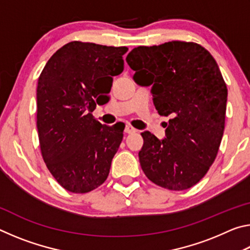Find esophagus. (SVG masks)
<instances>
[{"instance_id": "esophagus-1", "label": "esophagus", "mask_w": 250, "mask_h": 250, "mask_svg": "<svg viewBox=\"0 0 250 250\" xmlns=\"http://www.w3.org/2000/svg\"><path fill=\"white\" fill-rule=\"evenodd\" d=\"M125 132L128 133V134H131V133L137 132V129H134L133 126H131L130 125H126L125 126Z\"/></svg>"}]
</instances>
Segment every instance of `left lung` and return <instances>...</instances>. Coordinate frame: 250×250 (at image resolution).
Segmentation results:
<instances>
[{
    "label": "left lung",
    "instance_id": "8db88e82",
    "mask_svg": "<svg viewBox=\"0 0 250 250\" xmlns=\"http://www.w3.org/2000/svg\"><path fill=\"white\" fill-rule=\"evenodd\" d=\"M134 82L151 86L161 116H170L166 138L145 131L139 160L147 179L161 188L183 191L209 170L221 145L227 87L214 57L192 42L139 46L125 58Z\"/></svg>",
    "mask_w": 250,
    "mask_h": 250
}]
</instances>
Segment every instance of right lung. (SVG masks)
<instances>
[{
	"label": "right lung",
	"instance_id": "right-lung-1",
	"mask_svg": "<svg viewBox=\"0 0 250 250\" xmlns=\"http://www.w3.org/2000/svg\"><path fill=\"white\" fill-rule=\"evenodd\" d=\"M128 47L70 42L49 58L37 83V130L46 167L73 193L107 180L125 126L101 125L91 112L109 99Z\"/></svg>",
	"mask_w": 250,
	"mask_h": 250
}]
</instances>
